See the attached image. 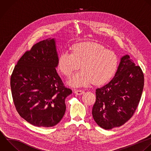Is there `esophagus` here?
<instances>
[{"label": "esophagus", "mask_w": 151, "mask_h": 151, "mask_svg": "<svg viewBox=\"0 0 151 151\" xmlns=\"http://www.w3.org/2000/svg\"><path fill=\"white\" fill-rule=\"evenodd\" d=\"M74 93L77 95H81L84 93V91L81 90H74Z\"/></svg>", "instance_id": "34e87169"}]
</instances>
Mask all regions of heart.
<instances>
[{
	"label": "heart",
	"instance_id": "obj_1",
	"mask_svg": "<svg viewBox=\"0 0 151 151\" xmlns=\"http://www.w3.org/2000/svg\"><path fill=\"white\" fill-rule=\"evenodd\" d=\"M119 64L117 55L101 45L81 43L74 45L71 53L64 51L59 57L57 67L65 76L69 77L80 68L68 81L73 87L86 86L91 82L101 84L109 80L115 73Z\"/></svg>",
	"mask_w": 151,
	"mask_h": 151
}]
</instances>
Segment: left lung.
<instances>
[{
  "label": "left lung",
  "mask_w": 151,
  "mask_h": 151,
  "mask_svg": "<svg viewBox=\"0 0 151 151\" xmlns=\"http://www.w3.org/2000/svg\"><path fill=\"white\" fill-rule=\"evenodd\" d=\"M143 86L140 67L135 65L129 55L123 56L113 79L96 90L92 114L96 123L106 130L124 124L138 106Z\"/></svg>",
  "instance_id": "1"
}]
</instances>
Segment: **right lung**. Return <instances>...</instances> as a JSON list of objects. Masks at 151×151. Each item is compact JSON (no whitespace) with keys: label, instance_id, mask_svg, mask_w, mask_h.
<instances>
[{"label":"right lung","instance_id":"right-lung-1","mask_svg":"<svg viewBox=\"0 0 151 151\" xmlns=\"http://www.w3.org/2000/svg\"><path fill=\"white\" fill-rule=\"evenodd\" d=\"M58 61L54 38L35 44L15 65L11 87L16 109L26 121L50 127L63 117L65 100L72 93L65 87L56 68Z\"/></svg>","mask_w":151,"mask_h":151}]
</instances>
